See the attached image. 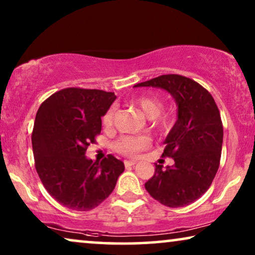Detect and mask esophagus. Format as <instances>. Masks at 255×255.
Returning <instances> with one entry per match:
<instances>
[{
  "label": "esophagus",
  "mask_w": 255,
  "mask_h": 255,
  "mask_svg": "<svg viewBox=\"0 0 255 255\" xmlns=\"http://www.w3.org/2000/svg\"><path fill=\"white\" fill-rule=\"evenodd\" d=\"M135 163H137V161H135V160H125V161H124L125 167H131V166L135 165Z\"/></svg>",
  "instance_id": "34e87169"
}]
</instances>
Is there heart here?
<instances>
[{"label":"heart","instance_id":"b5f03b06","mask_svg":"<svg viewBox=\"0 0 255 255\" xmlns=\"http://www.w3.org/2000/svg\"><path fill=\"white\" fill-rule=\"evenodd\" d=\"M135 104L142 114L151 121V125L156 131H165L172 125L173 116L169 113H163V101L156 95H141L135 100ZM115 111L113 108L107 111L102 117L104 128H111L114 122ZM151 139L147 135H122L114 144V148L121 154L132 156L144 149Z\"/></svg>","mask_w":255,"mask_h":255}]
</instances>
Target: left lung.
<instances>
[{"label":"left lung","instance_id":"left-lung-1","mask_svg":"<svg viewBox=\"0 0 255 255\" xmlns=\"http://www.w3.org/2000/svg\"><path fill=\"white\" fill-rule=\"evenodd\" d=\"M134 87L165 89L177 104V121L162 153L175 163L167 169L155 165L146 190L166 207L189 205L209 189L219 168L223 124L217 104L204 87L179 74L160 75Z\"/></svg>","mask_w":255,"mask_h":255}]
</instances>
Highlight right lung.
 I'll use <instances>...</instances> for the list:
<instances>
[{
    "label": "right lung",
    "instance_id": "obj_1",
    "mask_svg": "<svg viewBox=\"0 0 255 255\" xmlns=\"http://www.w3.org/2000/svg\"><path fill=\"white\" fill-rule=\"evenodd\" d=\"M116 95L99 89L65 88L41 103L34 120V166L47 193L66 208L88 211L113 193L124 163L109 154L87 159Z\"/></svg>",
    "mask_w": 255,
    "mask_h": 255
}]
</instances>
